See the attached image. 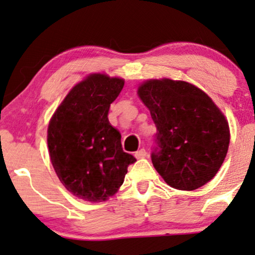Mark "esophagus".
<instances>
[{"label":"esophagus","instance_id":"34e87169","mask_svg":"<svg viewBox=\"0 0 255 255\" xmlns=\"http://www.w3.org/2000/svg\"><path fill=\"white\" fill-rule=\"evenodd\" d=\"M145 156H147V151H145V149H140V150L135 152V157L136 158H143Z\"/></svg>","mask_w":255,"mask_h":255}]
</instances>
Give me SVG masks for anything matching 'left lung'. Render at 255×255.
Instances as JSON below:
<instances>
[{"mask_svg":"<svg viewBox=\"0 0 255 255\" xmlns=\"http://www.w3.org/2000/svg\"><path fill=\"white\" fill-rule=\"evenodd\" d=\"M156 126L151 161L165 183L191 191L215 177L230 144L229 122L195 85L151 79L137 90Z\"/></svg>","mask_w":255,"mask_h":255,"instance_id":"8db88e82","label":"left lung"}]
</instances>
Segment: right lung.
I'll return each instance as SVG.
<instances>
[{"label": "right lung", "instance_id": "add662e5", "mask_svg": "<svg viewBox=\"0 0 255 255\" xmlns=\"http://www.w3.org/2000/svg\"><path fill=\"white\" fill-rule=\"evenodd\" d=\"M125 80L90 74L59 105L47 128V147L54 171L78 198L104 202L124 183L136 161L122 150L121 134L108 121V111Z\"/></svg>", "mask_w": 255, "mask_h": 255}]
</instances>
